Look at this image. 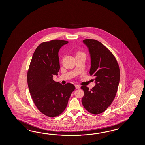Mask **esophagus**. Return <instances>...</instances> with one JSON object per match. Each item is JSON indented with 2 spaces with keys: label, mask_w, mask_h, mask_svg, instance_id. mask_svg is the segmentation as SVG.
<instances>
[{
  "label": "esophagus",
  "mask_w": 145,
  "mask_h": 145,
  "mask_svg": "<svg viewBox=\"0 0 145 145\" xmlns=\"http://www.w3.org/2000/svg\"><path fill=\"white\" fill-rule=\"evenodd\" d=\"M75 87L76 89H79L80 88V86L79 85H75Z\"/></svg>",
  "instance_id": "esophagus-1"
}]
</instances>
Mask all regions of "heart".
<instances>
[{
    "mask_svg": "<svg viewBox=\"0 0 145 145\" xmlns=\"http://www.w3.org/2000/svg\"><path fill=\"white\" fill-rule=\"evenodd\" d=\"M80 55H84V54L83 53L81 52H77V56H80Z\"/></svg>",
    "mask_w": 145,
    "mask_h": 145,
    "instance_id": "1",
    "label": "heart"
}]
</instances>
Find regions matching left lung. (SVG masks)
Returning <instances> with one entry per match:
<instances>
[{
	"instance_id": "1",
	"label": "left lung",
	"mask_w": 145,
	"mask_h": 145,
	"mask_svg": "<svg viewBox=\"0 0 145 145\" xmlns=\"http://www.w3.org/2000/svg\"><path fill=\"white\" fill-rule=\"evenodd\" d=\"M83 42L91 56L89 74L95 78L92 89L82 86L84 95L82 103L87 111L94 114L105 111L114 99L120 81L119 65L113 54L97 40L86 39Z\"/></svg>"
}]
</instances>
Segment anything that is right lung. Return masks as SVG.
<instances>
[{"label": "right lung", "mask_w": 145, "mask_h": 145, "mask_svg": "<svg viewBox=\"0 0 145 145\" xmlns=\"http://www.w3.org/2000/svg\"><path fill=\"white\" fill-rule=\"evenodd\" d=\"M68 43L65 40H53L41 43L34 52L28 71L31 97L38 109L49 117H57L65 110L76 89L71 83L62 85L53 80L60 68L59 50Z\"/></svg>", "instance_id": "obj_1"}]
</instances>
